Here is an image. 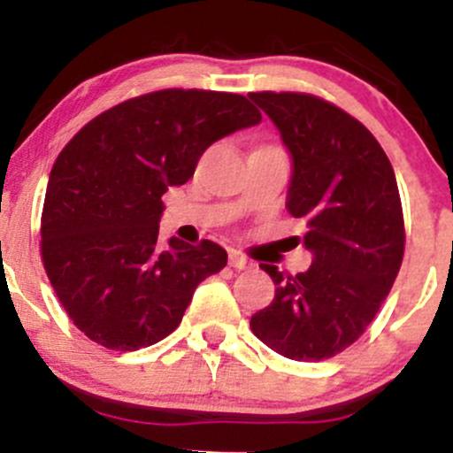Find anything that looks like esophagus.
I'll return each instance as SVG.
<instances>
[{
	"instance_id": "1",
	"label": "esophagus",
	"mask_w": 453,
	"mask_h": 453,
	"mask_svg": "<svg viewBox=\"0 0 453 453\" xmlns=\"http://www.w3.org/2000/svg\"><path fill=\"white\" fill-rule=\"evenodd\" d=\"M230 266L234 270H249L253 266V262L244 257L241 251H230Z\"/></svg>"
}]
</instances>
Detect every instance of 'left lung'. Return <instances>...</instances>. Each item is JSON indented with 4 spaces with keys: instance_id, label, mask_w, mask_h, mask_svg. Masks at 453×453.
<instances>
[{
    "instance_id": "8db88e82",
    "label": "left lung",
    "mask_w": 453,
    "mask_h": 453,
    "mask_svg": "<svg viewBox=\"0 0 453 453\" xmlns=\"http://www.w3.org/2000/svg\"><path fill=\"white\" fill-rule=\"evenodd\" d=\"M249 97L292 157L285 206L309 226L303 241L313 256L298 274L259 264L277 289L251 330L289 360H326L360 339L403 264L396 176L375 136L334 104L306 93Z\"/></svg>"
}]
</instances>
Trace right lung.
Returning <instances> with one entry per match:
<instances>
[{
	"mask_svg": "<svg viewBox=\"0 0 453 453\" xmlns=\"http://www.w3.org/2000/svg\"><path fill=\"white\" fill-rule=\"evenodd\" d=\"M259 121L236 93L165 89L102 112L65 144L40 234L46 274L78 330L106 349L136 351L179 327L227 253L176 236L161 249V196L194 176L212 142Z\"/></svg>",
	"mask_w": 453,
	"mask_h": 453,
	"instance_id": "1",
	"label": "right lung"
}]
</instances>
